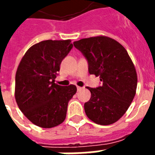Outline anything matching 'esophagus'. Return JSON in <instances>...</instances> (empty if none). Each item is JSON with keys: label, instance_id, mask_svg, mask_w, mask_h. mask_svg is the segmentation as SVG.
<instances>
[{"label": "esophagus", "instance_id": "34e87169", "mask_svg": "<svg viewBox=\"0 0 155 155\" xmlns=\"http://www.w3.org/2000/svg\"><path fill=\"white\" fill-rule=\"evenodd\" d=\"M84 89V87H79V86H77V90L78 91H81V90Z\"/></svg>", "mask_w": 155, "mask_h": 155}]
</instances>
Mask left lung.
Instances as JSON below:
<instances>
[{"label":"left lung","instance_id":"left-lung-1","mask_svg":"<svg viewBox=\"0 0 155 155\" xmlns=\"http://www.w3.org/2000/svg\"><path fill=\"white\" fill-rule=\"evenodd\" d=\"M87 59L88 71L100 76L101 86L87 87L91 98L84 104L87 117L98 125H108L125 113L134 98L137 77L126 50L116 40L104 36L73 42Z\"/></svg>","mask_w":155,"mask_h":155}]
</instances>
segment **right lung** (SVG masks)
Returning a JSON list of instances; mask_svg holds the SVG:
<instances>
[{"instance_id":"obj_1","label":"right lung","mask_w":155,"mask_h":155,"mask_svg":"<svg viewBox=\"0 0 155 155\" xmlns=\"http://www.w3.org/2000/svg\"><path fill=\"white\" fill-rule=\"evenodd\" d=\"M73 44L71 40H46L34 45L21 58L15 76V99L20 110L35 125L52 128L65 120L75 85L54 83L60 64Z\"/></svg>"}]
</instances>
